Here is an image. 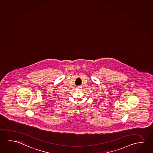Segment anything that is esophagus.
I'll list each match as a JSON object with an SVG mask.
<instances>
[{"mask_svg": "<svg viewBox=\"0 0 153 153\" xmlns=\"http://www.w3.org/2000/svg\"><path fill=\"white\" fill-rule=\"evenodd\" d=\"M81 88H82V87H81V86H78L77 87V88L78 89Z\"/></svg>", "mask_w": 153, "mask_h": 153, "instance_id": "obj_1", "label": "esophagus"}]
</instances>
